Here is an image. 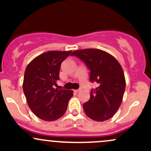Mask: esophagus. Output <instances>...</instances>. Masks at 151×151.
I'll return each mask as SVG.
<instances>
[{
    "mask_svg": "<svg viewBox=\"0 0 151 151\" xmlns=\"http://www.w3.org/2000/svg\"><path fill=\"white\" fill-rule=\"evenodd\" d=\"M81 91V89H77V90H74V91H75V92H77V93L79 92V91Z\"/></svg>",
    "mask_w": 151,
    "mask_h": 151,
    "instance_id": "obj_1",
    "label": "esophagus"
}]
</instances>
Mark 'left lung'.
<instances>
[{
  "mask_svg": "<svg viewBox=\"0 0 151 151\" xmlns=\"http://www.w3.org/2000/svg\"><path fill=\"white\" fill-rule=\"evenodd\" d=\"M71 55L86 64L90 81L99 84L83 104L86 115L96 121L109 120L116 113L125 91L126 79L121 65L111 55L99 49L76 50Z\"/></svg>",
  "mask_w": 151,
  "mask_h": 151,
  "instance_id": "obj_1",
  "label": "left lung"
}]
</instances>
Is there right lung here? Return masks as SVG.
I'll return each mask as SVG.
<instances>
[{"instance_id": "add662e5", "label": "right lung", "mask_w": 151, "mask_h": 151, "mask_svg": "<svg viewBox=\"0 0 151 151\" xmlns=\"http://www.w3.org/2000/svg\"><path fill=\"white\" fill-rule=\"evenodd\" d=\"M72 51H48L38 55L26 67L22 88L27 104L40 119L52 121L64 115L72 90L55 89L60 66Z\"/></svg>"}]
</instances>
